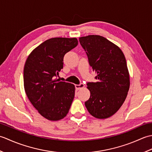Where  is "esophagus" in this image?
<instances>
[{
	"instance_id": "obj_1",
	"label": "esophagus",
	"mask_w": 152,
	"mask_h": 152,
	"mask_svg": "<svg viewBox=\"0 0 152 152\" xmlns=\"http://www.w3.org/2000/svg\"><path fill=\"white\" fill-rule=\"evenodd\" d=\"M84 87H85V86L83 83H80V84H78V85H75V88L77 90L81 89L84 88Z\"/></svg>"
}]
</instances>
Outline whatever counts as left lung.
<instances>
[{
  "instance_id": "8db88e82",
  "label": "left lung",
  "mask_w": 152,
  "mask_h": 152,
  "mask_svg": "<svg viewBox=\"0 0 152 152\" xmlns=\"http://www.w3.org/2000/svg\"><path fill=\"white\" fill-rule=\"evenodd\" d=\"M96 82L87 83L90 98L85 102L89 114L98 119L114 115L124 104L129 89V74L120 48L99 35L79 38Z\"/></svg>"
}]
</instances>
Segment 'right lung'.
I'll return each mask as SVG.
<instances>
[{
  "instance_id": "right-lung-1",
  "label": "right lung",
  "mask_w": 152,
  "mask_h": 152,
  "mask_svg": "<svg viewBox=\"0 0 152 152\" xmlns=\"http://www.w3.org/2000/svg\"><path fill=\"white\" fill-rule=\"evenodd\" d=\"M78 44L76 38H50L33 50L25 62V93L34 107L48 120L64 118L72 104L75 86L55 78L63 68L64 55Z\"/></svg>"
}]
</instances>
